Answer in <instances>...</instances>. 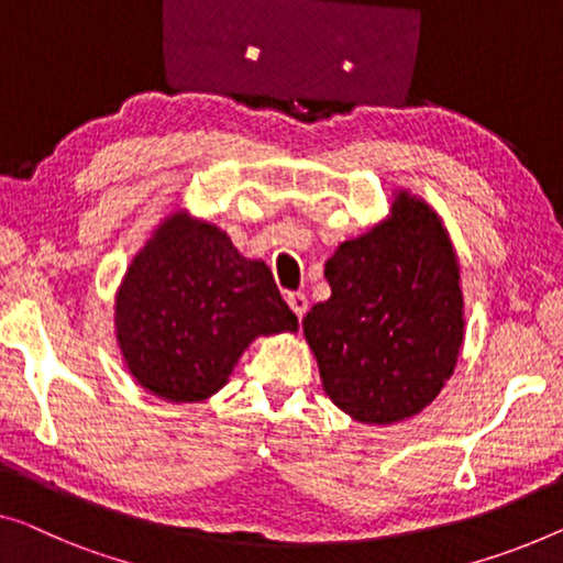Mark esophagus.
Returning <instances> with one entry per match:
<instances>
[{"mask_svg": "<svg viewBox=\"0 0 563 563\" xmlns=\"http://www.w3.org/2000/svg\"><path fill=\"white\" fill-rule=\"evenodd\" d=\"M288 306L298 318H303L308 310V296L306 292H288Z\"/></svg>", "mask_w": 563, "mask_h": 563, "instance_id": "esophagus-1", "label": "esophagus"}]
</instances>
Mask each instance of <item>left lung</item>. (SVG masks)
<instances>
[{
  "mask_svg": "<svg viewBox=\"0 0 563 563\" xmlns=\"http://www.w3.org/2000/svg\"><path fill=\"white\" fill-rule=\"evenodd\" d=\"M331 298L303 318L323 389L366 424L417 415L450 379L463 343L457 260L438 214L399 195L389 222L339 245Z\"/></svg>",
  "mask_w": 563,
  "mask_h": 563,
  "instance_id": "left-lung-1",
  "label": "left lung"
}]
</instances>
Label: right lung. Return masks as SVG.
<instances>
[{
    "label": "right lung",
    "mask_w": 563,
    "mask_h": 563,
    "mask_svg": "<svg viewBox=\"0 0 563 563\" xmlns=\"http://www.w3.org/2000/svg\"><path fill=\"white\" fill-rule=\"evenodd\" d=\"M129 372L172 401L224 387L260 333L298 331L271 267L245 260L214 224L174 214L133 260L115 298Z\"/></svg>",
    "instance_id": "right-lung-1"
}]
</instances>
